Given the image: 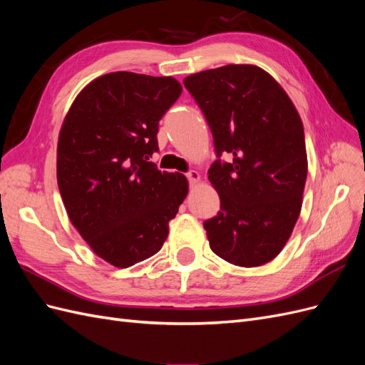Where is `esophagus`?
Returning a JSON list of instances; mask_svg holds the SVG:
<instances>
[{"instance_id":"34e87169","label":"esophagus","mask_w":365,"mask_h":365,"mask_svg":"<svg viewBox=\"0 0 365 365\" xmlns=\"http://www.w3.org/2000/svg\"><path fill=\"white\" fill-rule=\"evenodd\" d=\"M187 178H189L190 184H200L201 182V175L197 173L196 170H192V172L187 173Z\"/></svg>"}]
</instances>
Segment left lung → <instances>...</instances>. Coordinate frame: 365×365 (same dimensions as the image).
<instances>
[{
	"label": "left lung",
	"instance_id": "obj_1",
	"mask_svg": "<svg viewBox=\"0 0 365 365\" xmlns=\"http://www.w3.org/2000/svg\"><path fill=\"white\" fill-rule=\"evenodd\" d=\"M212 129L217 157L208 180L220 212L204 222L210 248L237 267L277 257L302 212L307 176L304 129L289 96L257 65L230 63L187 76Z\"/></svg>",
	"mask_w": 365,
	"mask_h": 365
}]
</instances>
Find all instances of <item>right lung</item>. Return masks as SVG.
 <instances>
[{"label": "right lung", "mask_w": 365, "mask_h": 365, "mask_svg": "<svg viewBox=\"0 0 365 365\" xmlns=\"http://www.w3.org/2000/svg\"><path fill=\"white\" fill-rule=\"evenodd\" d=\"M181 83L115 71L77 94L59 132L58 185L74 228L98 257L129 268L157 254L189 193L184 175L149 161L158 121Z\"/></svg>", "instance_id": "obj_1"}]
</instances>
